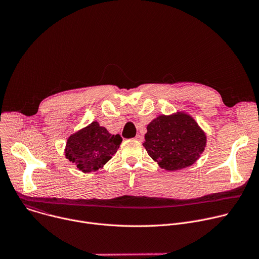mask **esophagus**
Returning <instances> with one entry per match:
<instances>
[{
  "instance_id": "34e87169",
  "label": "esophagus",
  "mask_w": 259,
  "mask_h": 259,
  "mask_svg": "<svg viewBox=\"0 0 259 259\" xmlns=\"http://www.w3.org/2000/svg\"><path fill=\"white\" fill-rule=\"evenodd\" d=\"M134 139L137 140V141H142V136L139 135V134H137V135L134 137Z\"/></svg>"
}]
</instances>
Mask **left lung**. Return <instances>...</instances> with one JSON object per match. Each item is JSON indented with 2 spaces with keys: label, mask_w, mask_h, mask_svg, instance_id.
Returning <instances> with one entry per match:
<instances>
[{
  "label": "left lung",
  "mask_w": 259,
  "mask_h": 259,
  "mask_svg": "<svg viewBox=\"0 0 259 259\" xmlns=\"http://www.w3.org/2000/svg\"><path fill=\"white\" fill-rule=\"evenodd\" d=\"M143 146L159 166L175 171L193 165L206 146V135L184 113L160 116L146 127Z\"/></svg>",
  "instance_id": "obj_1"
}]
</instances>
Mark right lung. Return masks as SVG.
I'll return each instance as SVG.
<instances>
[{
    "label": "right lung",
    "instance_id": "1",
    "mask_svg": "<svg viewBox=\"0 0 259 259\" xmlns=\"http://www.w3.org/2000/svg\"><path fill=\"white\" fill-rule=\"evenodd\" d=\"M122 142L120 134H109L97 122L69 136L65 157L83 172L96 171L117 153Z\"/></svg>",
    "mask_w": 259,
    "mask_h": 259
}]
</instances>
